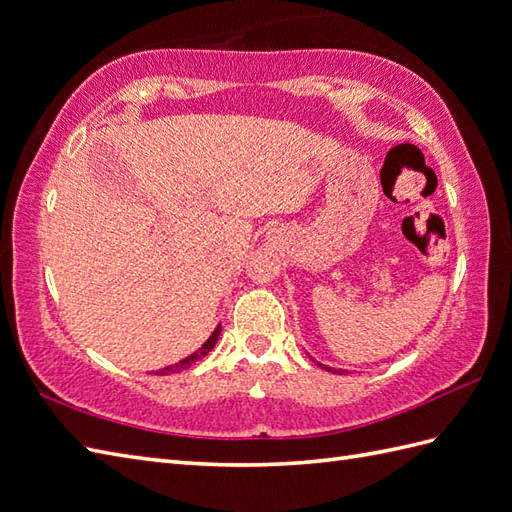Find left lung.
Wrapping results in <instances>:
<instances>
[{
    "label": "left lung",
    "mask_w": 512,
    "mask_h": 512,
    "mask_svg": "<svg viewBox=\"0 0 512 512\" xmlns=\"http://www.w3.org/2000/svg\"><path fill=\"white\" fill-rule=\"evenodd\" d=\"M323 368H327V366H323ZM327 371H331V368H327ZM334 373H338V371H334ZM342 373V371H340Z\"/></svg>",
    "instance_id": "obj_1"
}]
</instances>
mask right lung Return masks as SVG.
<instances>
[{
    "label": "right lung",
    "instance_id": "1",
    "mask_svg": "<svg viewBox=\"0 0 512 512\" xmlns=\"http://www.w3.org/2000/svg\"><path fill=\"white\" fill-rule=\"evenodd\" d=\"M220 331H222V327L218 325L216 327V331H213V334L209 336V340L202 344V347L196 351V353H192L189 355V358H185V360H181V362H176V364H172V366H165V368H161V371L157 373V375H170V373H178V371H183V368H187V366H192L194 362H198L202 355H207L213 347H216V342H218V336H220Z\"/></svg>",
    "mask_w": 512,
    "mask_h": 512
}]
</instances>
